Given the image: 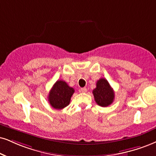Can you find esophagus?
<instances>
[{
    "label": "esophagus",
    "instance_id": "1",
    "mask_svg": "<svg viewBox=\"0 0 156 156\" xmlns=\"http://www.w3.org/2000/svg\"><path fill=\"white\" fill-rule=\"evenodd\" d=\"M87 91V90L86 87H83V88H81V89H80V92H82V93H86Z\"/></svg>",
    "mask_w": 156,
    "mask_h": 156
}]
</instances>
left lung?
Wrapping results in <instances>:
<instances>
[{
    "mask_svg": "<svg viewBox=\"0 0 156 156\" xmlns=\"http://www.w3.org/2000/svg\"><path fill=\"white\" fill-rule=\"evenodd\" d=\"M95 101L102 107L108 106L114 100V92L108 82L104 78H101L96 83V88L93 91Z\"/></svg>",
    "mask_w": 156,
    "mask_h": 156,
    "instance_id": "obj_1",
    "label": "left lung"
}]
</instances>
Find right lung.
<instances>
[{"mask_svg":"<svg viewBox=\"0 0 156 156\" xmlns=\"http://www.w3.org/2000/svg\"><path fill=\"white\" fill-rule=\"evenodd\" d=\"M74 93V88L69 87L66 82L58 80L49 93L50 104L55 109H63L69 104Z\"/></svg>","mask_w":156,"mask_h":156,"instance_id":"obj_1","label":"right lung"}]
</instances>
